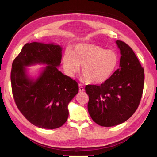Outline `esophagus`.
Instances as JSON below:
<instances>
[{"mask_svg":"<svg viewBox=\"0 0 157 157\" xmlns=\"http://www.w3.org/2000/svg\"><path fill=\"white\" fill-rule=\"evenodd\" d=\"M78 87H79V92H83L84 91V87L82 86V85L79 84V85H78Z\"/></svg>","mask_w":157,"mask_h":157,"instance_id":"34e87169","label":"esophagus"}]
</instances>
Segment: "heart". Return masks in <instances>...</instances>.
I'll return each instance as SVG.
<instances>
[{
    "mask_svg": "<svg viewBox=\"0 0 157 157\" xmlns=\"http://www.w3.org/2000/svg\"><path fill=\"white\" fill-rule=\"evenodd\" d=\"M119 58L113 50H106L94 44L80 43L63 56L62 63L65 73L73 77L82 65V73L90 84H101L111 78L116 71Z\"/></svg>",
    "mask_w": 157,
    "mask_h": 157,
    "instance_id": "obj_1",
    "label": "heart"
}]
</instances>
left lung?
<instances>
[{"label":"left lung","instance_id":"left-lung-1","mask_svg":"<svg viewBox=\"0 0 157 157\" xmlns=\"http://www.w3.org/2000/svg\"><path fill=\"white\" fill-rule=\"evenodd\" d=\"M121 50L120 68L101 85L88 84V110L99 126L120 124L130 118L138 107L144 90V69L134 51L124 42L117 40Z\"/></svg>","mask_w":157,"mask_h":157}]
</instances>
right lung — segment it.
I'll use <instances>...</instances> for the list:
<instances>
[{
    "label": "right lung",
    "instance_id": "1",
    "mask_svg": "<svg viewBox=\"0 0 157 157\" xmlns=\"http://www.w3.org/2000/svg\"><path fill=\"white\" fill-rule=\"evenodd\" d=\"M61 50L54 44L27 43L12 63L14 101L26 119L39 128L55 129L63 126L69 116L68 104L78 92L77 82L56 67L61 63ZM36 63L47 66L33 81L27 77L25 67Z\"/></svg>",
    "mask_w": 157,
    "mask_h": 157
}]
</instances>
